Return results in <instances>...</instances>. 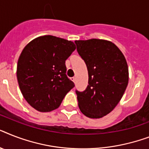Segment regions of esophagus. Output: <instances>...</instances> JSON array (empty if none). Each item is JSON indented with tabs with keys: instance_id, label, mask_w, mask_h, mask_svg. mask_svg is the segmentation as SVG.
Wrapping results in <instances>:
<instances>
[{
	"instance_id": "34e87169",
	"label": "esophagus",
	"mask_w": 149,
	"mask_h": 149,
	"mask_svg": "<svg viewBox=\"0 0 149 149\" xmlns=\"http://www.w3.org/2000/svg\"><path fill=\"white\" fill-rule=\"evenodd\" d=\"M72 80L73 81V82H74V83H75V81H76V78H75V77H72Z\"/></svg>"
}]
</instances>
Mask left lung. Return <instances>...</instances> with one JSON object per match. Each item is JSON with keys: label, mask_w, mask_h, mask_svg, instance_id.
Masks as SVG:
<instances>
[{"label": "left lung", "mask_w": 149, "mask_h": 149, "mask_svg": "<svg viewBox=\"0 0 149 149\" xmlns=\"http://www.w3.org/2000/svg\"><path fill=\"white\" fill-rule=\"evenodd\" d=\"M75 43L89 75L85 90H76L79 108L89 118H102L112 112L125 93L129 83L126 60L109 41L90 39Z\"/></svg>", "instance_id": "1"}]
</instances>
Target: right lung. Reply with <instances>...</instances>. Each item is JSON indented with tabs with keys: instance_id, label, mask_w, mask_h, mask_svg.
Listing matches in <instances>:
<instances>
[{
	"instance_id": "obj_1",
	"label": "right lung",
	"mask_w": 149,
	"mask_h": 149,
	"mask_svg": "<svg viewBox=\"0 0 149 149\" xmlns=\"http://www.w3.org/2000/svg\"><path fill=\"white\" fill-rule=\"evenodd\" d=\"M75 49L72 42L51 35L37 37L24 47L17 77L23 96L33 108L43 112L57 109L75 86L65 64Z\"/></svg>"
}]
</instances>
